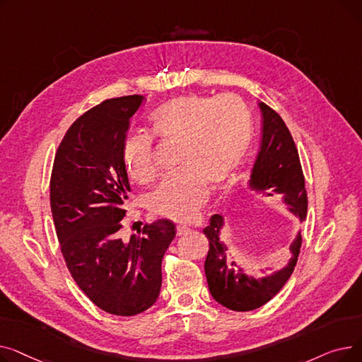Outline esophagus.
I'll use <instances>...</instances> for the list:
<instances>
[{
    "label": "esophagus",
    "instance_id": "1",
    "mask_svg": "<svg viewBox=\"0 0 362 362\" xmlns=\"http://www.w3.org/2000/svg\"><path fill=\"white\" fill-rule=\"evenodd\" d=\"M189 230H191V229H189V227H187L186 224H179V226H177V236H183V235L187 233Z\"/></svg>",
    "mask_w": 362,
    "mask_h": 362
}]
</instances>
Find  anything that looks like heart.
Wrapping results in <instances>:
<instances>
[{
    "label": "heart",
    "mask_w": 362,
    "mask_h": 362,
    "mask_svg": "<svg viewBox=\"0 0 362 362\" xmlns=\"http://www.w3.org/2000/svg\"><path fill=\"white\" fill-rule=\"evenodd\" d=\"M151 124L158 138L180 142L179 168L183 170L161 180L149 197V205L167 218L191 220L208 199V185L214 189L226 186L240 167L252 139L250 110L235 95H186L157 108ZM123 163L136 182L154 177L151 138H127Z\"/></svg>",
    "instance_id": "obj_1"
}]
</instances>
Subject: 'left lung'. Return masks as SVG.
<instances>
[{"label": "left lung", "mask_w": 362, "mask_h": 362, "mask_svg": "<svg viewBox=\"0 0 362 362\" xmlns=\"http://www.w3.org/2000/svg\"><path fill=\"white\" fill-rule=\"evenodd\" d=\"M262 114V138L258 156L248 179L250 191L262 195H280L300 223L307 218V189L298 149L288 126L267 104L258 103ZM226 227L224 216L214 214L204 233L210 240L205 258V276L213 298L232 311H252L273 299L293 273L300 251V230L291 243V254L284 267L259 279L246 274L230 258L229 246L221 240Z\"/></svg>", "instance_id": "obj_1"}]
</instances>
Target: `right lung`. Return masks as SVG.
<instances>
[{
	"label": "right lung",
	"mask_w": 362,
	"mask_h": 362,
	"mask_svg": "<svg viewBox=\"0 0 362 362\" xmlns=\"http://www.w3.org/2000/svg\"><path fill=\"white\" fill-rule=\"evenodd\" d=\"M142 95L107 100L67 130L54 158L49 201L67 269L103 311L136 315L156 303L161 261L176 236L173 221L145 224L120 238L130 185L123 163L129 120Z\"/></svg>",
	"instance_id": "right-lung-1"
}]
</instances>
